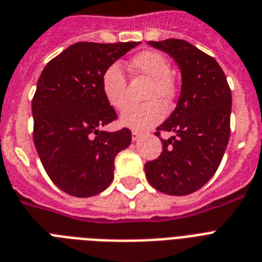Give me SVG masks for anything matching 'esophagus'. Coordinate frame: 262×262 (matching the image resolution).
<instances>
[{
  "mask_svg": "<svg viewBox=\"0 0 262 262\" xmlns=\"http://www.w3.org/2000/svg\"><path fill=\"white\" fill-rule=\"evenodd\" d=\"M140 139H141V133H139V132L136 130L132 132V140H133V141H137V140Z\"/></svg>",
  "mask_w": 262,
  "mask_h": 262,
  "instance_id": "obj_1",
  "label": "esophagus"
}]
</instances>
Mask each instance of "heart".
Listing matches in <instances>:
<instances>
[{
    "instance_id": "b5f03b06",
    "label": "heart",
    "mask_w": 262,
    "mask_h": 262,
    "mask_svg": "<svg viewBox=\"0 0 262 262\" xmlns=\"http://www.w3.org/2000/svg\"><path fill=\"white\" fill-rule=\"evenodd\" d=\"M129 69L133 75L143 76L149 80L147 98H160L170 102L175 96V83L171 76V67L162 53L145 50L129 61ZM100 88L107 103L117 110L126 106V79L118 63H111L100 76ZM166 115V107L158 99L129 106L121 114V123L133 130H147L159 123Z\"/></svg>"
}]
</instances>
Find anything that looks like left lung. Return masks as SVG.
Instances as JSON below:
<instances>
[{
  "label": "left lung",
  "instance_id": "1",
  "mask_svg": "<svg viewBox=\"0 0 262 262\" xmlns=\"http://www.w3.org/2000/svg\"><path fill=\"white\" fill-rule=\"evenodd\" d=\"M174 58L182 76L178 103L156 129L172 132L163 151L145 163L148 182L162 193L186 195L213 177L230 139L231 90L215 58L182 39L148 42Z\"/></svg>",
  "mask_w": 262,
  "mask_h": 262
}]
</instances>
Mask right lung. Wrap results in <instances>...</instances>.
<instances>
[{
	"label": "right lung",
	"instance_id": "right-lung-1",
	"mask_svg": "<svg viewBox=\"0 0 262 262\" xmlns=\"http://www.w3.org/2000/svg\"><path fill=\"white\" fill-rule=\"evenodd\" d=\"M139 45L79 42L43 69L32 99L34 143L47 175L65 193L91 197L110 186L114 159L132 133L102 130L117 118L100 88L108 65Z\"/></svg>",
	"mask_w": 262,
	"mask_h": 262
}]
</instances>
